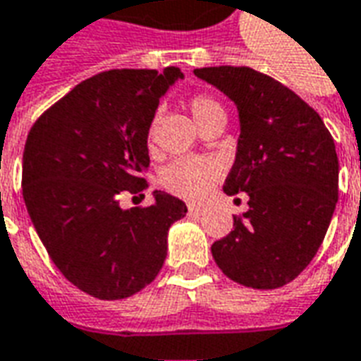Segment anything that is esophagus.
Wrapping results in <instances>:
<instances>
[{
  "label": "esophagus",
  "instance_id": "1",
  "mask_svg": "<svg viewBox=\"0 0 361 361\" xmlns=\"http://www.w3.org/2000/svg\"><path fill=\"white\" fill-rule=\"evenodd\" d=\"M204 212H206V209L202 208V206H192V204L188 206V214H190V216H202Z\"/></svg>",
  "mask_w": 361,
  "mask_h": 361
}]
</instances>
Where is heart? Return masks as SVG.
I'll list each match as a JSON object with an SVG mask.
<instances>
[{"instance_id":"1","label":"heart","mask_w":361,"mask_h":361,"mask_svg":"<svg viewBox=\"0 0 361 361\" xmlns=\"http://www.w3.org/2000/svg\"><path fill=\"white\" fill-rule=\"evenodd\" d=\"M188 109L200 128L208 126L214 120H226L224 104L219 103L214 94L206 93V91L190 94ZM153 126H155V122H152V126H149V134H147L149 140L153 137ZM217 178H219V167L216 161L206 159V157H185V159L173 161L163 171L161 183L176 196L196 202L202 200L212 190Z\"/></svg>"}]
</instances>
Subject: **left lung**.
<instances>
[{
    "label": "left lung",
    "instance_id": "8db88e82",
    "mask_svg": "<svg viewBox=\"0 0 361 361\" xmlns=\"http://www.w3.org/2000/svg\"><path fill=\"white\" fill-rule=\"evenodd\" d=\"M194 73L237 104L241 135L229 196L249 194L233 231L212 245L221 272L255 290L295 280L323 243L338 200L334 140L315 109L270 75L241 66Z\"/></svg>",
    "mask_w": 361,
    "mask_h": 361
}]
</instances>
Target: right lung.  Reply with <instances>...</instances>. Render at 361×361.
Wrapping results in <instances>:
<instances>
[{
    "label": "right lung",
    "mask_w": 361,
    "mask_h": 361,
    "mask_svg": "<svg viewBox=\"0 0 361 361\" xmlns=\"http://www.w3.org/2000/svg\"><path fill=\"white\" fill-rule=\"evenodd\" d=\"M178 68L111 70L81 81L30 128L23 198L56 268L97 299H124L155 280L167 231L185 202L155 190V204L122 209L120 192L147 188V134Z\"/></svg>",
    "instance_id": "add662e5"
}]
</instances>
